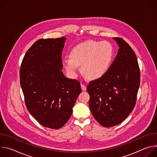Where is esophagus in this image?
<instances>
[{
    "mask_svg": "<svg viewBox=\"0 0 157 157\" xmlns=\"http://www.w3.org/2000/svg\"><path fill=\"white\" fill-rule=\"evenodd\" d=\"M81 89H82V91H86V86L84 84H81Z\"/></svg>",
    "mask_w": 157,
    "mask_h": 157,
    "instance_id": "obj_1",
    "label": "esophagus"
}]
</instances>
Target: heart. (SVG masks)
I'll use <instances>...</instances> for the list:
<instances>
[{
    "instance_id": "heart-1",
    "label": "heart",
    "mask_w": 157,
    "mask_h": 157,
    "mask_svg": "<svg viewBox=\"0 0 157 157\" xmlns=\"http://www.w3.org/2000/svg\"><path fill=\"white\" fill-rule=\"evenodd\" d=\"M113 58V49L105 41L89 40L76 46L70 53V58H65L63 64L72 77H76L81 66L83 74L91 79L102 78L107 72Z\"/></svg>"
}]
</instances>
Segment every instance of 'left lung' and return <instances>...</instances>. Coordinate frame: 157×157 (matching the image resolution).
<instances>
[{"label":"left lung","mask_w":157,"mask_h":157,"mask_svg":"<svg viewBox=\"0 0 157 157\" xmlns=\"http://www.w3.org/2000/svg\"><path fill=\"white\" fill-rule=\"evenodd\" d=\"M113 39L119 47L115 59L105 75L87 86L91 113L105 127L117 125L128 116L135 107L140 82L133 50L122 38Z\"/></svg>","instance_id":"left-lung-1"}]
</instances>
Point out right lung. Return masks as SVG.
Segmentation results:
<instances>
[{"mask_svg":"<svg viewBox=\"0 0 157 157\" xmlns=\"http://www.w3.org/2000/svg\"><path fill=\"white\" fill-rule=\"evenodd\" d=\"M66 39H39L25 53L20 69L28 110L41 125L52 129L68 122L81 93L80 82L66 78L61 70Z\"/></svg>","mask_w":157,"mask_h":157,"instance_id":"obj_1","label":"right lung"}]
</instances>
